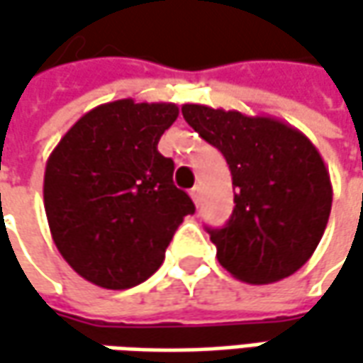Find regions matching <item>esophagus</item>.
Returning <instances> with one entry per match:
<instances>
[{
  "mask_svg": "<svg viewBox=\"0 0 363 363\" xmlns=\"http://www.w3.org/2000/svg\"><path fill=\"white\" fill-rule=\"evenodd\" d=\"M189 196H191L194 203H200V200H202V188L200 186H194V188L189 189Z\"/></svg>",
  "mask_w": 363,
  "mask_h": 363,
  "instance_id": "1",
  "label": "esophagus"
}]
</instances>
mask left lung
<instances>
[{"mask_svg": "<svg viewBox=\"0 0 363 363\" xmlns=\"http://www.w3.org/2000/svg\"><path fill=\"white\" fill-rule=\"evenodd\" d=\"M182 115L226 157L236 188L228 224L208 228L218 262L250 285L299 271L325 232L333 200L317 147L272 117L206 105H184Z\"/></svg>", "mask_w": 363, "mask_h": 363, "instance_id": "1", "label": "left lung"}]
</instances>
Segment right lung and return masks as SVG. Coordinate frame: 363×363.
Returning a JSON list of instances; mask_svg holds the SVG:
<instances>
[{"mask_svg":"<svg viewBox=\"0 0 363 363\" xmlns=\"http://www.w3.org/2000/svg\"><path fill=\"white\" fill-rule=\"evenodd\" d=\"M174 103L121 99L82 115L54 147L44 174L52 240L74 271L103 289L147 281L194 202L157 151Z\"/></svg>","mask_w":363,"mask_h":363,"instance_id":"1","label":"right lung"}]
</instances>
